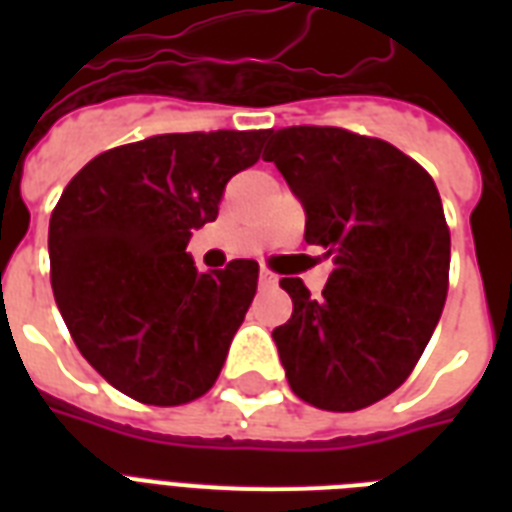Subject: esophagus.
I'll return each mask as SVG.
<instances>
[{"label": "esophagus", "instance_id": "obj_1", "mask_svg": "<svg viewBox=\"0 0 512 512\" xmlns=\"http://www.w3.org/2000/svg\"><path fill=\"white\" fill-rule=\"evenodd\" d=\"M279 284V276L273 271H268V268H260V287L263 289H271Z\"/></svg>", "mask_w": 512, "mask_h": 512}]
</instances>
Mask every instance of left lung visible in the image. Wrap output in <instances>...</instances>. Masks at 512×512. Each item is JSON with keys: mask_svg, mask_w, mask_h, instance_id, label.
Here are the masks:
<instances>
[{"mask_svg": "<svg viewBox=\"0 0 512 512\" xmlns=\"http://www.w3.org/2000/svg\"><path fill=\"white\" fill-rule=\"evenodd\" d=\"M268 138V162L305 204V241L335 263L316 300L303 279H281L292 319L273 340L297 398L356 412L404 385L441 319L452 249L441 196L380 138L311 124Z\"/></svg>", "mask_w": 512, "mask_h": 512, "instance_id": "obj_1", "label": "left lung"}]
</instances>
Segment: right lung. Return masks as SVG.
Segmentation results:
<instances>
[{"label": "right lung", "instance_id": "add662e5", "mask_svg": "<svg viewBox=\"0 0 512 512\" xmlns=\"http://www.w3.org/2000/svg\"><path fill=\"white\" fill-rule=\"evenodd\" d=\"M268 130L177 132L95 156L50 217V281L76 348L140 404L180 406L215 385L257 289L255 260L199 273L185 252Z\"/></svg>", "mask_w": 512, "mask_h": 512}]
</instances>
